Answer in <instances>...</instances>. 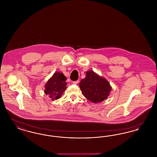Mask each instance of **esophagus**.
<instances>
[{
	"label": "esophagus",
	"instance_id": "34e87169",
	"mask_svg": "<svg viewBox=\"0 0 157 157\" xmlns=\"http://www.w3.org/2000/svg\"><path fill=\"white\" fill-rule=\"evenodd\" d=\"M78 82H79V81H73V83L74 84H75V85H76V84H78Z\"/></svg>",
	"mask_w": 157,
	"mask_h": 157
}]
</instances>
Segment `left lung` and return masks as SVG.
<instances>
[{
	"mask_svg": "<svg viewBox=\"0 0 157 157\" xmlns=\"http://www.w3.org/2000/svg\"><path fill=\"white\" fill-rule=\"evenodd\" d=\"M86 74L85 78L79 83L83 95L94 103L103 101L108 97L111 90L109 82L93 71H88Z\"/></svg>",
	"mask_w": 157,
	"mask_h": 157,
	"instance_id": "8db88e82",
	"label": "left lung"
}]
</instances>
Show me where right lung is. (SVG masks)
<instances>
[{"label":"right lung","instance_id":"1","mask_svg":"<svg viewBox=\"0 0 157 157\" xmlns=\"http://www.w3.org/2000/svg\"><path fill=\"white\" fill-rule=\"evenodd\" d=\"M66 79V77L62 73L55 72L45 85V94L53 100L59 98L67 88Z\"/></svg>","mask_w":157,"mask_h":157}]
</instances>
